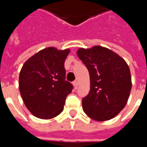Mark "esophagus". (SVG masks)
<instances>
[{"mask_svg":"<svg viewBox=\"0 0 147 147\" xmlns=\"http://www.w3.org/2000/svg\"><path fill=\"white\" fill-rule=\"evenodd\" d=\"M73 85L74 86H75V88L77 89V88H78V86H79V82H78V81H74Z\"/></svg>","mask_w":147,"mask_h":147,"instance_id":"34e87169","label":"esophagus"}]
</instances>
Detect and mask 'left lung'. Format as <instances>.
<instances>
[{"label":"left lung","instance_id":"8db88e82","mask_svg":"<svg viewBox=\"0 0 147 147\" xmlns=\"http://www.w3.org/2000/svg\"><path fill=\"white\" fill-rule=\"evenodd\" d=\"M77 55L90 74V90L83 98L84 113L98 121L110 120L126 105L131 89V72L123 58L99 45L80 48Z\"/></svg>","mask_w":147,"mask_h":147}]
</instances>
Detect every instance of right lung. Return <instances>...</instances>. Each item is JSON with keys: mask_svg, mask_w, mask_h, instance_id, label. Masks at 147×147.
Here are the masks:
<instances>
[{"mask_svg": "<svg viewBox=\"0 0 147 147\" xmlns=\"http://www.w3.org/2000/svg\"><path fill=\"white\" fill-rule=\"evenodd\" d=\"M70 50L49 47L29 58L20 73L19 87L28 110L40 119H51L64 109L72 84L65 80L64 61Z\"/></svg>", "mask_w": 147, "mask_h": 147, "instance_id": "obj_1", "label": "right lung"}]
</instances>
